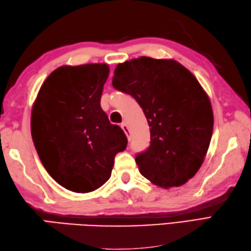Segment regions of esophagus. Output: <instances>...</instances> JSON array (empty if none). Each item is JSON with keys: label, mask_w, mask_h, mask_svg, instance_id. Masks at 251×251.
Masks as SVG:
<instances>
[{"label": "esophagus", "mask_w": 251, "mask_h": 251, "mask_svg": "<svg viewBox=\"0 0 251 251\" xmlns=\"http://www.w3.org/2000/svg\"><path fill=\"white\" fill-rule=\"evenodd\" d=\"M121 127H122V129L124 130L125 135L127 136V138H128V140H129V139H130V130H129V128H128V126H127L126 123H122Z\"/></svg>", "instance_id": "1"}]
</instances>
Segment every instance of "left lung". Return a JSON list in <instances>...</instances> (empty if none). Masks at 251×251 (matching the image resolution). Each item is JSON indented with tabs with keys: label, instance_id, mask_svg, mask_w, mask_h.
<instances>
[{
	"label": "left lung",
	"instance_id": "8db88e82",
	"mask_svg": "<svg viewBox=\"0 0 251 251\" xmlns=\"http://www.w3.org/2000/svg\"><path fill=\"white\" fill-rule=\"evenodd\" d=\"M112 83L136 99L150 126V147L136 156L141 175L164 189L188 182L204 162L214 129L200 82L178 61L143 56L119 63Z\"/></svg>",
	"mask_w": 251,
	"mask_h": 251
}]
</instances>
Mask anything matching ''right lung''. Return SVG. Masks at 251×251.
Returning <instances> with one entry per match:
<instances>
[{
    "label": "right lung",
    "mask_w": 251,
    "mask_h": 251,
    "mask_svg": "<svg viewBox=\"0 0 251 251\" xmlns=\"http://www.w3.org/2000/svg\"><path fill=\"white\" fill-rule=\"evenodd\" d=\"M106 63L62 66L42 84L32 106L31 135L42 164L57 183L88 193L111 177L127 138L101 109Z\"/></svg>",
    "instance_id": "obj_1"
}]
</instances>
